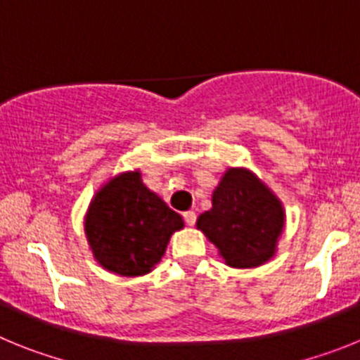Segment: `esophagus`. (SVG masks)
Here are the masks:
<instances>
[{
	"instance_id": "obj_1",
	"label": "esophagus",
	"mask_w": 360,
	"mask_h": 360,
	"mask_svg": "<svg viewBox=\"0 0 360 360\" xmlns=\"http://www.w3.org/2000/svg\"><path fill=\"white\" fill-rule=\"evenodd\" d=\"M184 219H186L187 225H195L196 224V212L195 211H186V212H184Z\"/></svg>"
}]
</instances>
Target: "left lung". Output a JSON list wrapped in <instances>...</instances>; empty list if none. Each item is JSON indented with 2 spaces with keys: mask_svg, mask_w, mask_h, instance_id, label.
I'll return each instance as SVG.
<instances>
[{
  "mask_svg": "<svg viewBox=\"0 0 360 360\" xmlns=\"http://www.w3.org/2000/svg\"><path fill=\"white\" fill-rule=\"evenodd\" d=\"M196 227L214 243L229 266L252 269L276 254L285 211L256 174L231 167L212 193V207L198 216Z\"/></svg>",
  "mask_w": 360,
  "mask_h": 360,
  "instance_id": "obj_1",
  "label": "left lung"
}]
</instances>
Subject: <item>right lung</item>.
Masks as SVG:
<instances>
[{"label":"right lung","instance_id":"right-lung-1","mask_svg":"<svg viewBox=\"0 0 360 360\" xmlns=\"http://www.w3.org/2000/svg\"><path fill=\"white\" fill-rule=\"evenodd\" d=\"M182 216L142 184L141 171L120 173L91 200L84 232L94 257L119 276H144L164 256Z\"/></svg>","mask_w":360,"mask_h":360}]
</instances>
